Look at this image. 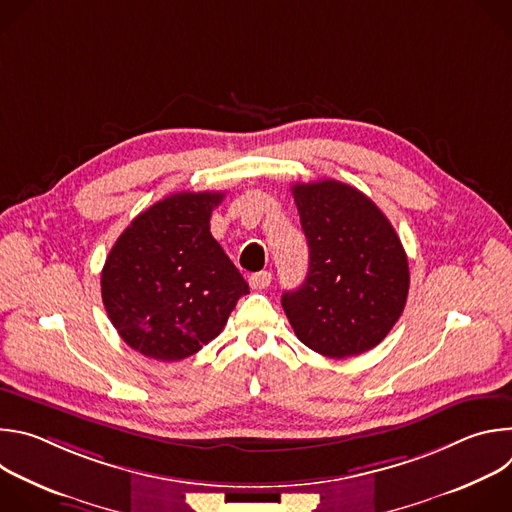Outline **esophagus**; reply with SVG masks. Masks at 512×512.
Returning <instances> with one entry per match:
<instances>
[{
  "label": "esophagus",
  "mask_w": 512,
  "mask_h": 512,
  "mask_svg": "<svg viewBox=\"0 0 512 512\" xmlns=\"http://www.w3.org/2000/svg\"><path fill=\"white\" fill-rule=\"evenodd\" d=\"M269 283H271V273L269 271H259V273H253L249 277V285L253 289H265V287H269Z\"/></svg>",
  "instance_id": "obj_1"
}]
</instances>
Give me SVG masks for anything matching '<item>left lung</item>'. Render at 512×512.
<instances>
[{
	"instance_id": "1",
	"label": "left lung",
	"mask_w": 512,
	"mask_h": 512,
	"mask_svg": "<svg viewBox=\"0 0 512 512\" xmlns=\"http://www.w3.org/2000/svg\"><path fill=\"white\" fill-rule=\"evenodd\" d=\"M310 247L306 281L281 296L296 336L348 358L375 348L403 314L409 263L381 208L338 180L291 186Z\"/></svg>"
}]
</instances>
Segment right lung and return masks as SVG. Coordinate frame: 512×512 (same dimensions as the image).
Masks as SVG:
<instances>
[{
	"label": "right lung",
	"instance_id": "right-lung-1",
	"mask_svg": "<svg viewBox=\"0 0 512 512\" xmlns=\"http://www.w3.org/2000/svg\"><path fill=\"white\" fill-rule=\"evenodd\" d=\"M225 192H176L137 214L101 271V296L119 336L172 362L221 334L249 285L210 235Z\"/></svg>",
	"mask_w": 512,
	"mask_h": 512
}]
</instances>
